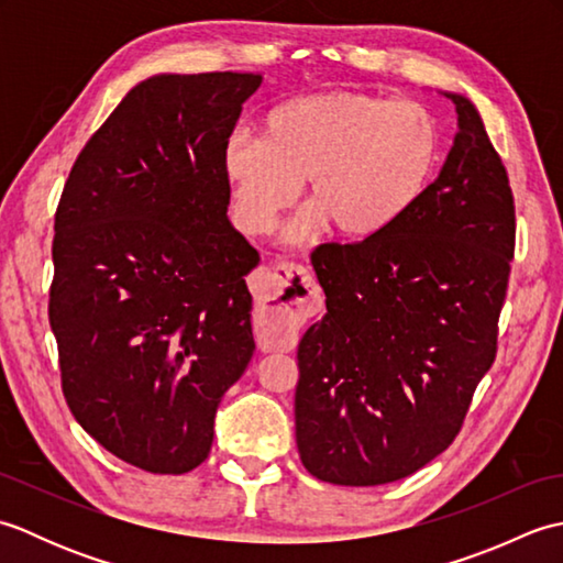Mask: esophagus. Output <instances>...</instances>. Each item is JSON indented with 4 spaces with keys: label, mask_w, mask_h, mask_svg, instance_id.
I'll use <instances>...</instances> for the list:
<instances>
[{
    "label": "esophagus",
    "mask_w": 563,
    "mask_h": 563,
    "mask_svg": "<svg viewBox=\"0 0 563 563\" xmlns=\"http://www.w3.org/2000/svg\"><path fill=\"white\" fill-rule=\"evenodd\" d=\"M251 288L258 302L256 336L263 351L290 349L305 321L319 312L314 278L297 263L258 268Z\"/></svg>",
    "instance_id": "obj_1"
}]
</instances>
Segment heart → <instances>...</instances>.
Here are the masks:
<instances>
[{"label":"heart","mask_w":563,"mask_h":563,"mask_svg":"<svg viewBox=\"0 0 563 563\" xmlns=\"http://www.w3.org/2000/svg\"><path fill=\"white\" fill-rule=\"evenodd\" d=\"M440 147V125L426 106L331 91L273 109L266 137L232 135L222 166L246 230L271 232L305 184L307 210L292 227L295 239H312L321 227L367 239L423 198Z\"/></svg>","instance_id":"obj_1"}]
</instances>
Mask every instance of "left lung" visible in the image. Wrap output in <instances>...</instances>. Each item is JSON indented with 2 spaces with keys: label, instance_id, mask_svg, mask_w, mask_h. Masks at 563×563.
Wrapping results in <instances>:
<instances>
[{
  "label": "left lung",
  "instance_id": "obj_1",
  "mask_svg": "<svg viewBox=\"0 0 563 563\" xmlns=\"http://www.w3.org/2000/svg\"><path fill=\"white\" fill-rule=\"evenodd\" d=\"M440 93L457 133L423 198L387 232L312 254L327 314L297 345L295 438L321 482L421 470L460 433L496 357L516 208L479 109Z\"/></svg>",
  "mask_w": 563,
  "mask_h": 563
}]
</instances>
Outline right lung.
Returning <instances> with one entry per match:
<instances>
[{
    "mask_svg": "<svg viewBox=\"0 0 563 563\" xmlns=\"http://www.w3.org/2000/svg\"><path fill=\"white\" fill-rule=\"evenodd\" d=\"M258 71L154 75L81 150L55 214L51 329L63 391L128 464L184 474L254 355L258 251L227 218L222 152Z\"/></svg>",
    "mask_w": 563,
    "mask_h": 563,
    "instance_id": "obj_1",
    "label": "right lung"
}]
</instances>
